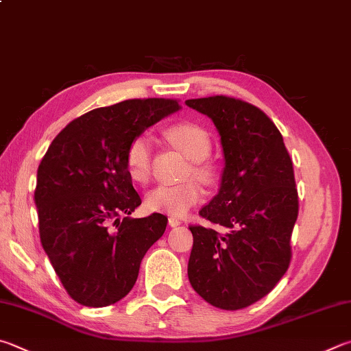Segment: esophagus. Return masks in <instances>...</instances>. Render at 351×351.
Masks as SVG:
<instances>
[{
    "label": "esophagus",
    "mask_w": 351,
    "mask_h": 351,
    "mask_svg": "<svg viewBox=\"0 0 351 351\" xmlns=\"http://www.w3.org/2000/svg\"><path fill=\"white\" fill-rule=\"evenodd\" d=\"M169 226L170 227H178V226H181V221L178 219V218H175V216H170V218H169Z\"/></svg>",
    "instance_id": "34e87169"
}]
</instances>
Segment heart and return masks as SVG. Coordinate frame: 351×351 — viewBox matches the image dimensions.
Returning <instances> with one entry per match:
<instances>
[{
    "label": "heart",
    "mask_w": 351,
    "mask_h": 351,
    "mask_svg": "<svg viewBox=\"0 0 351 351\" xmlns=\"http://www.w3.org/2000/svg\"><path fill=\"white\" fill-rule=\"evenodd\" d=\"M165 135L184 155L201 162L212 152V138L202 125L195 123H178L170 125ZM127 173L135 182H147L152 175V138L147 133L135 136L125 150ZM197 173L210 176L207 165H197ZM204 190L197 181L161 182L152 189L145 197V206L152 212L184 216L201 199Z\"/></svg>",
    "instance_id": "heart-1"
}]
</instances>
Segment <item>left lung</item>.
<instances>
[{"instance_id": "8db88e82", "label": "left lung", "mask_w": 351, "mask_h": 351, "mask_svg": "<svg viewBox=\"0 0 351 351\" xmlns=\"http://www.w3.org/2000/svg\"><path fill=\"white\" fill-rule=\"evenodd\" d=\"M186 104L213 121L226 161L218 195L199 210L224 232L189 227V281L213 307L245 308L269 295L290 265L299 210L293 162L281 132L258 107L224 95Z\"/></svg>"}]
</instances>
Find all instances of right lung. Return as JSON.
<instances>
[{"label": "right lung", "mask_w": 351, "mask_h": 351, "mask_svg": "<svg viewBox=\"0 0 351 351\" xmlns=\"http://www.w3.org/2000/svg\"><path fill=\"white\" fill-rule=\"evenodd\" d=\"M180 109L176 99L121 101L73 119L49 145L35 189L40 238L78 304L106 307L123 299L144 254L164 234L167 218L161 213L130 218L141 197L127 173L125 150Z\"/></svg>", "instance_id": "right-lung-1"}]
</instances>
